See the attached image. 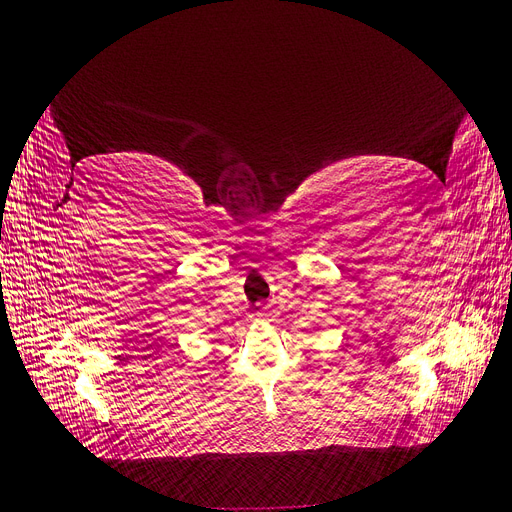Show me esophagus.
<instances>
[{
  "label": "esophagus",
  "mask_w": 512,
  "mask_h": 512,
  "mask_svg": "<svg viewBox=\"0 0 512 512\" xmlns=\"http://www.w3.org/2000/svg\"><path fill=\"white\" fill-rule=\"evenodd\" d=\"M262 316H269V314H267V309H262Z\"/></svg>",
  "instance_id": "34e87169"
}]
</instances>
